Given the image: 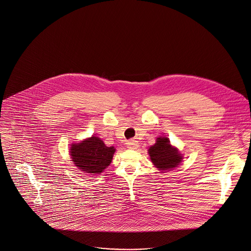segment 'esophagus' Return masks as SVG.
<instances>
[{"label":"esophagus","mask_w":251,"mask_h":251,"mask_svg":"<svg viewBox=\"0 0 251 251\" xmlns=\"http://www.w3.org/2000/svg\"><path fill=\"white\" fill-rule=\"evenodd\" d=\"M138 145H139L138 141H136L134 139H131V140L127 142V148L130 149V150H134V149H136L138 147Z\"/></svg>","instance_id":"obj_1"}]
</instances>
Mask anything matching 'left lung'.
<instances>
[{
  "label": "left lung",
  "instance_id": "left-lung-1",
  "mask_svg": "<svg viewBox=\"0 0 251 251\" xmlns=\"http://www.w3.org/2000/svg\"><path fill=\"white\" fill-rule=\"evenodd\" d=\"M149 154L152 164L162 172L178 167L182 159L178 149L171 146L167 137H158L156 143L150 147Z\"/></svg>",
  "mask_w": 251,
  "mask_h": 251
}]
</instances>
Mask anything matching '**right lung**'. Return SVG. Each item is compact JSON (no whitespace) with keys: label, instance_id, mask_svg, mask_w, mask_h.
<instances>
[{"label":"right lung","instance_id":"obj_1","mask_svg":"<svg viewBox=\"0 0 251 251\" xmlns=\"http://www.w3.org/2000/svg\"><path fill=\"white\" fill-rule=\"evenodd\" d=\"M115 151L114 147H107L100 137L91 136L80 143H72L70 155L78 169L97 175L111 164Z\"/></svg>","mask_w":251,"mask_h":251}]
</instances>
